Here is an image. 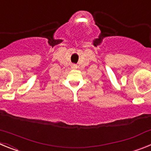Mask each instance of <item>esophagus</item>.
Listing matches in <instances>:
<instances>
[{
  "label": "esophagus",
  "mask_w": 151,
  "mask_h": 151,
  "mask_svg": "<svg viewBox=\"0 0 151 151\" xmlns=\"http://www.w3.org/2000/svg\"><path fill=\"white\" fill-rule=\"evenodd\" d=\"M72 68H73V69H76L77 68L76 64H73V65H72Z\"/></svg>",
  "instance_id": "obj_1"
}]
</instances>
